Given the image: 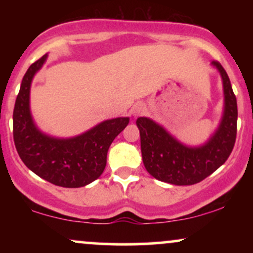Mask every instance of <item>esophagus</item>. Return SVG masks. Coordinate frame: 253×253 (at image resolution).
I'll list each match as a JSON object with an SVG mask.
<instances>
[{
    "mask_svg": "<svg viewBox=\"0 0 253 253\" xmlns=\"http://www.w3.org/2000/svg\"><path fill=\"white\" fill-rule=\"evenodd\" d=\"M145 110H146V107H145V104L143 102H138L132 107V110H130V112H132L133 117H139V115L144 114Z\"/></svg>",
    "mask_w": 253,
    "mask_h": 253,
    "instance_id": "1",
    "label": "esophagus"
}]
</instances>
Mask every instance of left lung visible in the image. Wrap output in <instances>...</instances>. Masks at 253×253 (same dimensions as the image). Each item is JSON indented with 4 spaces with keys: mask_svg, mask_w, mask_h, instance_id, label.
I'll use <instances>...</instances> for the list:
<instances>
[{
    "mask_svg": "<svg viewBox=\"0 0 253 253\" xmlns=\"http://www.w3.org/2000/svg\"><path fill=\"white\" fill-rule=\"evenodd\" d=\"M222 78L223 114L213 135L200 146H187L149 118H138L141 156L147 172L162 182L191 185L201 182L227 161L237 136V98L227 72L211 62Z\"/></svg>",
    "mask_w": 253,
    "mask_h": 253,
    "instance_id": "1",
    "label": "left lung"
}]
</instances>
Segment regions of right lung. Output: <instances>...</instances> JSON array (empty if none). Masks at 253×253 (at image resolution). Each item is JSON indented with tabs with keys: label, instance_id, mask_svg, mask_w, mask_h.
I'll return each instance as SVG.
<instances>
[{
	"label": "right lung",
	"instance_id": "obj_1",
	"mask_svg": "<svg viewBox=\"0 0 253 253\" xmlns=\"http://www.w3.org/2000/svg\"><path fill=\"white\" fill-rule=\"evenodd\" d=\"M47 54L28 68L22 78L13 113L14 143L28 169L45 181L64 188H80L102 175L110 144L129 123L117 118L96 125L74 138H54L34 124L30 108V91L34 75L42 69Z\"/></svg>",
	"mask_w": 253,
	"mask_h": 253
}]
</instances>
